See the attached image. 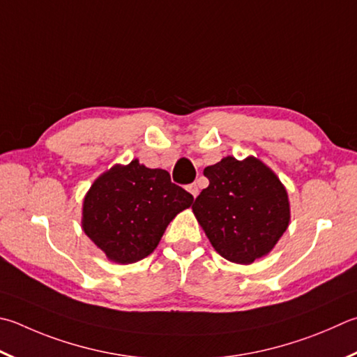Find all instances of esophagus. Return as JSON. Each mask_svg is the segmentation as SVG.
Segmentation results:
<instances>
[{
	"label": "esophagus",
	"mask_w": 357,
	"mask_h": 357,
	"mask_svg": "<svg viewBox=\"0 0 357 357\" xmlns=\"http://www.w3.org/2000/svg\"><path fill=\"white\" fill-rule=\"evenodd\" d=\"M187 190H189V192H190V195H192L193 198H197V197H198V193H199V189H198V184H195V183L187 185Z\"/></svg>",
	"instance_id": "1"
}]
</instances>
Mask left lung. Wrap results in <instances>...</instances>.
<instances>
[{
    "mask_svg": "<svg viewBox=\"0 0 357 357\" xmlns=\"http://www.w3.org/2000/svg\"><path fill=\"white\" fill-rule=\"evenodd\" d=\"M209 185L192 211L220 256L248 265L275 248L290 222L286 187L256 158H223L204 168Z\"/></svg>",
    "mask_w": 357,
    "mask_h": 357,
    "instance_id": "obj_1",
    "label": "left lung"
}]
</instances>
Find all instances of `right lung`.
Returning a JSON list of instances; mask_svg holds the SVG:
<instances>
[{"label":"right lung","instance_id":"obj_1","mask_svg":"<svg viewBox=\"0 0 357 357\" xmlns=\"http://www.w3.org/2000/svg\"><path fill=\"white\" fill-rule=\"evenodd\" d=\"M193 203L162 168L137 159L95 179L82 204V229L107 259L134 264L156 250L168 223Z\"/></svg>","mask_w":357,"mask_h":357}]
</instances>
